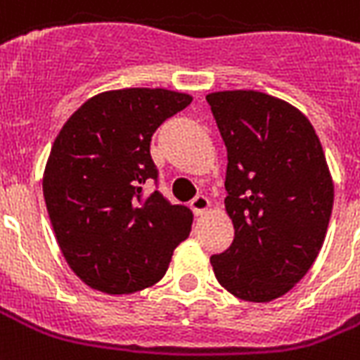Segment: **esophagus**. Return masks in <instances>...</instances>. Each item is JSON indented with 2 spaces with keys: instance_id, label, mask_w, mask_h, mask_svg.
Returning a JSON list of instances; mask_svg holds the SVG:
<instances>
[{
  "instance_id": "esophagus-1",
  "label": "esophagus",
  "mask_w": 360,
  "mask_h": 360,
  "mask_svg": "<svg viewBox=\"0 0 360 360\" xmlns=\"http://www.w3.org/2000/svg\"><path fill=\"white\" fill-rule=\"evenodd\" d=\"M191 210L194 211V215H204L205 211L210 210V200L205 196H196L191 202Z\"/></svg>"
}]
</instances>
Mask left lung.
<instances>
[{"instance_id": "8db88e82", "label": "left lung", "mask_w": 360, "mask_h": 360, "mask_svg": "<svg viewBox=\"0 0 360 360\" xmlns=\"http://www.w3.org/2000/svg\"><path fill=\"white\" fill-rule=\"evenodd\" d=\"M226 145V213L234 241L211 257L215 278L247 302L289 292L317 259L334 185L314 126L283 100L255 90L205 96Z\"/></svg>"}]
</instances>
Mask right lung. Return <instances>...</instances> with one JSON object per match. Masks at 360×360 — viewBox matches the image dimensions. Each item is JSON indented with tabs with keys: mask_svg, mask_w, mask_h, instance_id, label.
Here are the masks:
<instances>
[{
	"mask_svg": "<svg viewBox=\"0 0 360 360\" xmlns=\"http://www.w3.org/2000/svg\"><path fill=\"white\" fill-rule=\"evenodd\" d=\"M192 96L166 89L109 90L84 101L54 139L43 194L56 241L81 281L130 295L164 278L191 234L192 211L160 192L150 137Z\"/></svg>",
	"mask_w": 360,
	"mask_h": 360,
	"instance_id": "right-lung-1",
	"label": "right lung"
}]
</instances>
